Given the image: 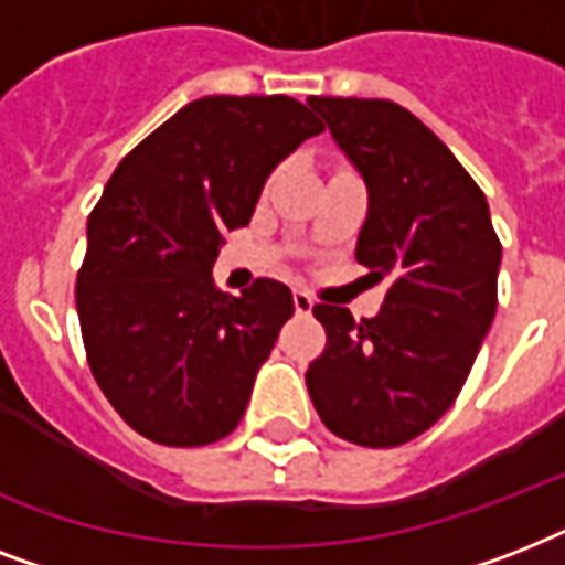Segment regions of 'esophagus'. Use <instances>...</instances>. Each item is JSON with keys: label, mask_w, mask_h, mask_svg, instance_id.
I'll return each mask as SVG.
<instances>
[{"label": "esophagus", "mask_w": 565, "mask_h": 565, "mask_svg": "<svg viewBox=\"0 0 565 565\" xmlns=\"http://www.w3.org/2000/svg\"><path fill=\"white\" fill-rule=\"evenodd\" d=\"M292 305H296V313H310V310H313V299H310V292L305 290L292 292Z\"/></svg>", "instance_id": "esophagus-1"}]
</instances>
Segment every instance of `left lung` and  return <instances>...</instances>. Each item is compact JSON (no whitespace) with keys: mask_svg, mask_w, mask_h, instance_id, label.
Here are the masks:
<instances>
[{"mask_svg":"<svg viewBox=\"0 0 565 565\" xmlns=\"http://www.w3.org/2000/svg\"><path fill=\"white\" fill-rule=\"evenodd\" d=\"M370 190L354 257L390 278L377 317L317 305L326 352L305 372L337 437L393 448L455 404L499 301L501 243L487 195L448 146L386 99L310 96Z\"/></svg>","mask_w":565,"mask_h":565,"instance_id":"8db88e82","label":"left lung"}]
</instances>
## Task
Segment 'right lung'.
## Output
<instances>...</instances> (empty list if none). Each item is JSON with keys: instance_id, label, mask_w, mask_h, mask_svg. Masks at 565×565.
I'll use <instances>...</instances> for the list:
<instances>
[{"instance_id": "right-lung-1", "label": "right lung", "mask_w": 565, "mask_h": 565, "mask_svg": "<svg viewBox=\"0 0 565 565\" xmlns=\"http://www.w3.org/2000/svg\"><path fill=\"white\" fill-rule=\"evenodd\" d=\"M322 122L290 96H204L119 161L87 220L75 308L96 384L161 446H207L243 419L292 317L287 284L216 290L222 234Z\"/></svg>"}]
</instances>
